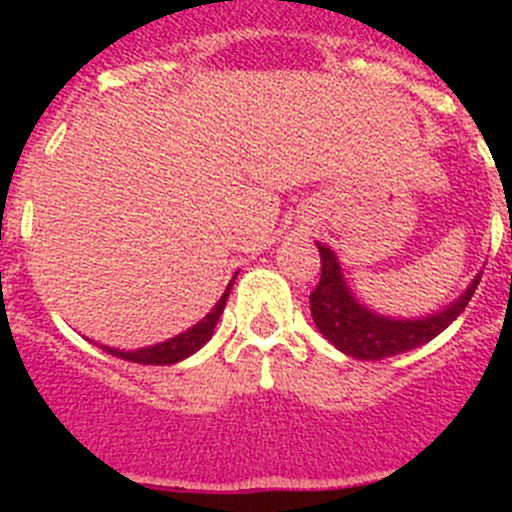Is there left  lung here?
<instances>
[{
	"label": "left lung",
	"mask_w": 512,
	"mask_h": 512,
	"mask_svg": "<svg viewBox=\"0 0 512 512\" xmlns=\"http://www.w3.org/2000/svg\"><path fill=\"white\" fill-rule=\"evenodd\" d=\"M317 247L319 260H322V277H319L314 292L309 294L312 319L324 339H329L339 352L354 356V359H386V356L411 352V349L431 342L466 309L480 282V275H476L466 292L441 312L421 319H391L356 302L344 282L337 255L327 245L317 242Z\"/></svg>",
	"instance_id": "1"
}]
</instances>
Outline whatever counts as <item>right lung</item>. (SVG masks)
Here are the masks:
<instances>
[{"mask_svg":"<svg viewBox=\"0 0 512 512\" xmlns=\"http://www.w3.org/2000/svg\"><path fill=\"white\" fill-rule=\"evenodd\" d=\"M232 282H235V277H232V280H230V285H227L225 294H223V297H220V302L215 304V307L210 309V312L205 314V317L200 319V322L195 324V327H190L188 332L178 334V337L168 339V342L153 344V347L136 349V352H121V349H113V347H101V349H103V352L118 356V359L136 361V364H156V366H165V364H175V361L188 359L190 354L198 352V349L203 347V344L208 342L210 337H213L215 324H218L220 314H223V309H225L227 297H230Z\"/></svg>","mask_w":512,"mask_h":512,"instance_id":"1","label":"right lung"}]
</instances>
